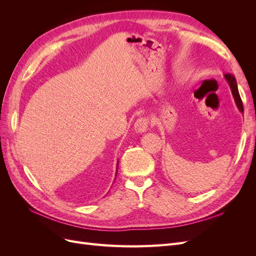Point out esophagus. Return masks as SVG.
Masks as SVG:
<instances>
[{
    "mask_svg": "<svg viewBox=\"0 0 256 256\" xmlns=\"http://www.w3.org/2000/svg\"><path fill=\"white\" fill-rule=\"evenodd\" d=\"M148 118H138L134 122V130L138 134H143L148 128Z\"/></svg>",
    "mask_w": 256,
    "mask_h": 256,
    "instance_id": "esophagus-1",
    "label": "esophagus"
}]
</instances>
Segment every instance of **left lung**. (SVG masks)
<instances>
[{
	"instance_id": "obj_1",
	"label": "left lung",
	"mask_w": 256,
	"mask_h": 256,
	"mask_svg": "<svg viewBox=\"0 0 256 256\" xmlns=\"http://www.w3.org/2000/svg\"><path fill=\"white\" fill-rule=\"evenodd\" d=\"M224 78H226L228 84L230 85V88L232 90V94H233L235 104H236V106L238 108V110L242 112V113H244V106H242V98H240V95H239L238 88H237V82H236L235 76L230 74H224Z\"/></svg>"
}]
</instances>
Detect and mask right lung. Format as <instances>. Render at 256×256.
I'll return each instance as SVG.
<instances>
[{"label": "right lung", "mask_w": 256, "mask_h": 256, "mask_svg": "<svg viewBox=\"0 0 256 256\" xmlns=\"http://www.w3.org/2000/svg\"><path fill=\"white\" fill-rule=\"evenodd\" d=\"M116 172H118V171H116Z\"/></svg>", "instance_id": "right-lung-1"}]
</instances>
